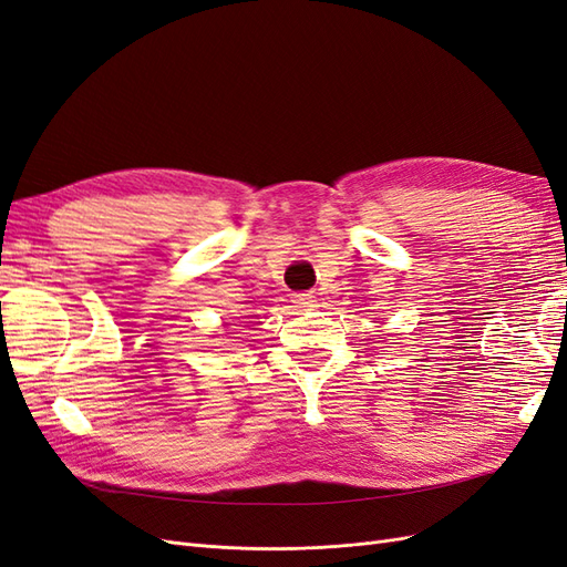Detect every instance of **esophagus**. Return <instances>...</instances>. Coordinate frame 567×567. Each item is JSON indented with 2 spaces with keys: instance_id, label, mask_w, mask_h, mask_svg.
Masks as SVG:
<instances>
[{
  "instance_id": "obj_1",
  "label": "esophagus",
  "mask_w": 567,
  "mask_h": 567,
  "mask_svg": "<svg viewBox=\"0 0 567 567\" xmlns=\"http://www.w3.org/2000/svg\"><path fill=\"white\" fill-rule=\"evenodd\" d=\"M291 301H295L299 308H310L312 306V297L310 295H295V299H291Z\"/></svg>"
}]
</instances>
